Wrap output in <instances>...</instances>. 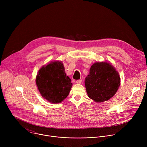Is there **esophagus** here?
Returning a JSON list of instances; mask_svg holds the SVG:
<instances>
[{
	"instance_id": "1",
	"label": "esophagus",
	"mask_w": 147,
	"mask_h": 147,
	"mask_svg": "<svg viewBox=\"0 0 147 147\" xmlns=\"http://www.w3.org/2000/svg\"><path fill=\"white\" fill-rule=\"evenodd\" d=\"M82 82V80H77L76 81V83L77 84H81Z\"/></svg>"
}]
</instances>
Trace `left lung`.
Segmentation results:
<instances>
[{
	"label": "left lung",
	"instance_id": "obj_1",
	"mask_svg": "<svg viewBox=\"0 0 147 147\" xmlns=\"http://www.w3.org/2000/svg\"><path fill=\"white\" fill-rule=\"evenodd\" d=\"M120 84L118 71L109 63L96 62L85 79L87 93L96 102L107 101L115 95Z\"/></svg>",
	"mask_w": 147,
	"mask_h": 147
}]
</instances>
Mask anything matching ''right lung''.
<instances>
[{
  "label": "right lung",
  "instance_id": "right-lung-1",
  "mask_svg": "<svg viewBox=\"0 0 147 147\" xmlns=\"http://www.w3.org/2000/svg\"><path fill=\"white\" fill-rule=\"evenodd\" d=\"M35 81L42 96L53 103L63 100L69 95L73 85L61 61H51L42 67Z\"/></svg>",
  "mask_w": 147,
  "mask_h": 147
}]
</instances>
